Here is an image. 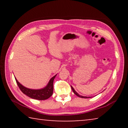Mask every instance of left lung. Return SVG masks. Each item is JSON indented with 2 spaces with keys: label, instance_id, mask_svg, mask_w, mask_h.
Returning a JSON list of instances; mask_svg holds the SVG:
<instances>
[{
  "label": "left lung",
  "instance_id": "8db88e82",
  "mask_svg": "<svg viewBox=\"0 0 128 128\" xmlns=\"http://www.w3.org/2000/svg\"><path fill=\"white\" fill-rule=\"evenodd\" d=\"M71 86V88H72V89L73 90V92H74V94L76 95L77 96H79V97H81V98H91V96H81V95H80L76 92V91L74 90V88H73L72 87V86Z\"/></svg>",
  "mask_w": 128,
  "mask_h": 128
}]
</instances>
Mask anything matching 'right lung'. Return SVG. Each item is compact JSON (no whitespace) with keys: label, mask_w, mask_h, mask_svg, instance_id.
<instances>
[{"label":"right lung","mask_w":128,"mask_h":128,"mask_svg":"<svg viewBox=\"0 0 128 128\" xmlns=\"http://www.w3.org/2000/svg\"><path fill=\"white\" fill-rule=\"evenodd\" d=\"M56 76V74L55 76H54L53 77L51 78L48 84H47V85L46 87L43 88L38 90L30 89V88H25L21 85L20 83H19L16 78H15V80H16L17 85H18L19 88H20V89L24 94L26 95L27 96L31 98L42 100L47 99L52 95L54 89L53 82Z\"/></svg>","instance_id":"right-lung-1"}]
</instances>
